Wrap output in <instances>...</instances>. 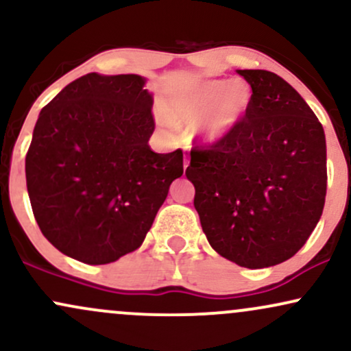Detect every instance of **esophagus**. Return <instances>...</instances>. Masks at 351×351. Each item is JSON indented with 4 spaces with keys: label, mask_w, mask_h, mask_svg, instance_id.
I'll use <instances>...</instances> for the list:
<instances>
[{
    "label": "esophagus",
    "mask_w": 351,
    "mask_h": 351,
    "mask_svg": "<svg viewBox=\"0 0 351 351\" xmlns=\"http://www.w3.org/2000/svg\"><path fill=\"white\" fill-rule=\"evenodd\" d=\"M188 165H189V160H188V158H184V163H183V168H184V170H186V168H188Z\"/></svg>",
    "instance_id": "esophagus-1"
}]
</instances>
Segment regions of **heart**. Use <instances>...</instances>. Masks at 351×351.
<instances>
[{
  "instance_id": "b5f03b06",
  "label": "heart",
  "mask_w": 351,
  "mask_h": 351,
  "mask_svg": "<svg viewBox=\"0 0 351 351\" xmlns=\"http://www.w3.org/2000/svg\"><path fill=\"white\" fill-rule=\"evenodd\" d=\"M252 104V92L245 82L209 79L181 88L163 104L160 122L180 128L201 143L215 145L226 140L239 127Z\"/></svg>"
}]
</instances>
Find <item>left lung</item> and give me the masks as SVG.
Returning a JSON list of instances; mask_svg holds the SVG:
<instances>
[{"label":"left lung","mask_w":351,"mask_h":351,"mask_svg":"<svg viewBox=\"0 0 351 351\" xmlns=\"http://www.w3.org/2000/svg\"><path fill=\"white\" fill-rule=\"evenodd\" d=\"M252 104L223 142L195 148L186 178L211 247L241 267L291 259L320 221L327 195L324 127L291 84L237 71Z\"/></svg>","instance_id":"left-lung-1"}]
</instances>
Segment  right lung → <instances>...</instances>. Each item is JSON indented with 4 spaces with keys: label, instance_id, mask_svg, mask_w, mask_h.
Wrapping results in <instances>:
<instances>
[{
    "label": "right lung",
    "instance_id": "1",
    "mask_svg": "<svg viewBox=\"0 0 351 351\" xmlns=\"http://www.w3.org/2000/svg\"><path fill=\"white\" fill-rule=\"evenodd\" d=\"M136 74L82 75L43 108L26 155L39 229L80 263H115L142 245L183 152L155 153L153 95Z\"/></svg>",
    "mask_w": 351,
    "mask_h": 351
}]
</instances>
